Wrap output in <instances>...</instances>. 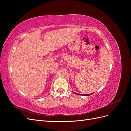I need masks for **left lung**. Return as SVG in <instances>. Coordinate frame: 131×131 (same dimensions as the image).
<instances>
[{
    "label": "left lung",
    "mask_w": 131,
    "mask_h": 131,
    "mask_svg": "<svg viewBox=\"0 0 131 131\" xmlns=\"http://www.w3.org/2000/svg\"><path fill=\"white\" fill-rule=\"evenodd\" d=\"M75 94H78V95H82V96H90V95H91V94H92L93 93H91V94H80V93H75V92H74Z\"/></svg>",
    "instance_id": "left-lung-1"
}]
</instances>
